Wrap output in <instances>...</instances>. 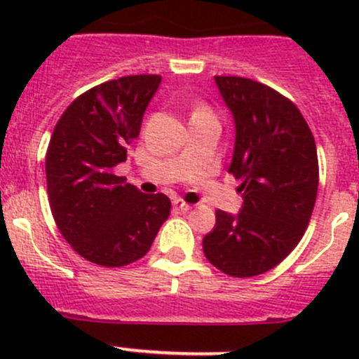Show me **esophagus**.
I'll return each instance as SVG.
<instances>
[{
	"label": "esophagus",
	"mask_w": 359,
	"mask_h": 359,
	"mask_svg": "<svg viewBox=\"0 0 359 359\" xmlns=\"http://www.w3.org/2000/svg\"><path fill=\"white\" fill-rule=\"evenodd\" d=\"M173 208L180 210V212H189V210L193 208V205H189V203L182 200H173Z\"/></svg>",
	"instance_id": "obj_1"
}]
</instances>
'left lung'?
I'll list each match as a JSON object with an SVG mask.
<instances>
[{
	"instance_id": "1",
	"label": "left lung",
	"mask_w": 359,
	"mask_h": 359,
	"mask_svg": "<svg viewBox=\"0 0 359 359\" xmlns=\"http://www.w3.org/2000/svg\"><path fill=\"white\" fill-rule=\"evenodd\" d=\"M234 119L227 172L241 180L238 213L215 212L203 238L210 264L234 278L276 267L302 240L318 193L314 137L297 106L253 79L215 76Z\"/></svg>"
}]
</instances>
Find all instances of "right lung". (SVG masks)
Returning a JSON list of instances; mask_svg holds the SVG:
<instances>
[{"label": "right lung", "mask_w": 359, "mask_h": 359, "mask_svg": "<svg viewBox=\"0 0 359 359\" xmlns=\"http://www.w3.org/2000/svg\"><path fill=\"white\" fill-rule=\"evenodd\" d=\"M158 74L125 76L79 95L57 121L46 151V187L57 227L76 252L121 267L149 252L170 215L165 194H144L112 168L126 161Z\"/></svg>", "instance_id": "obj_1"}]
</instances>
